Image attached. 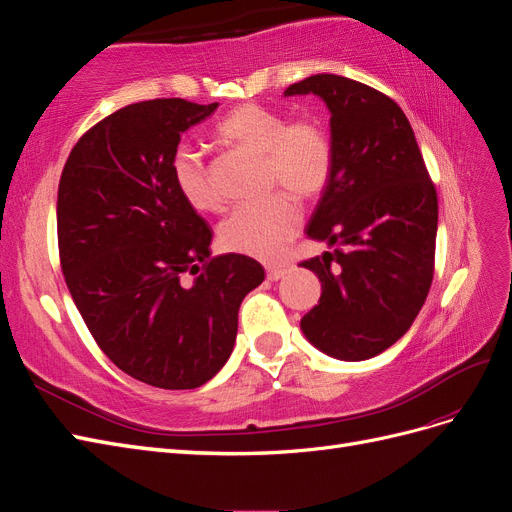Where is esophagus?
Masks as SVG:
<instances>
[{
  "instance_id": "1",
  "label": "esophagus",
  "mask_w": 512,
  "mask_h": 512,
  "mask_svg": "<svg viewBox=\"0 0 512 512\" xmlns=\"http://www.w3.org/2000/svg\"><path fill=\"white\" fill-rule=\"evenodd\" d=\"M288 273V269H282V267H269L267 269V277L271 282H277V280H282V277Z\"/></svg>"
}]
</instances>
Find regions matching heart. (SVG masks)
<instances>
[{
	"label": "heart",
	"mask_w": 512,
	"mask_h": 512,
	"mask_svg": "<svg viewBox=\"0 0 512 512\" xmlns=\"http://www.w3.org/2000/svg\"><path fill=\"white\" fill-rule=\"evenodd\" d=\"M215 136L265 162L271 190L284 188L301 200L316 198L333 168L327 132L316 121H294L260 104H241L218 123ZM170 177L181 198L196 211L220 207L207 166L198 153L179 145L170 156ZM288 194H275L262 203L243 205L220 224V243L230 252L273 260L301 226V209Z\"/></svg>",
	"instance_id": "heart-1"
}]
</instances>
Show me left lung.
<instances>
[{"mask_svg":"<svg viewBox=\"0 0 512 512\" xmlns=\"http://www.w3.org/2000/svg\"><path fill=\"white\" fill-rule=\"evenodd\" d=\"M307 94L331 113L333 168L305 230L331 252L301 262L322 282L301 331L333 359L365 361L404 337L427 299L438 196L410 121L389 96L337 74L284 91Z\"/></svg>","mask_w":512,"mask_h":512,"instance_id":"1","label":"left lung"}]
</instances>
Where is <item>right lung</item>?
<instances>
[{
	"instance_id": "add662e5",
	"label": "right lung",
	"mask_w": 512,
	"mask_h": 512,
	"mask_svg": "<svg viewBox=\"0 0 512 512\" xmlns=\"http://www.w3.org/2000/svg\"><path fill=\"white\" fill-rule=\"evenodd\" d=\"M215 108L181 98L123 106L74 145L59 179V256L76 309L121 371L168 391L218 374L241 301L265 280L250 256H211V228L170 177L181 134Z\"/></svg>"
}]
</instances>
